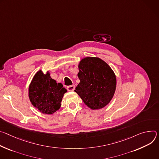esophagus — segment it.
I'll return each instance as SVG.
<instances>
[{
    "instance_id": "obj_1",
    "label": "esophagus",
    "mask_w": 159,
    "mask_h": 159,
    "mask_svg": "<svg viewBox=\"0 0 159 159\" xmlns=\"http://www.w3.org/2000/svg\"><path fill=\"white\" fill-rule=\"evenodd\" d=\"M75 89V85H70V86H69L67 87V90L69 92L74 91Z\"/></svg>"
}]
</instances>
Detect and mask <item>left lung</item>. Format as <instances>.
<instances>
[{"label":"left lung","instance_id":"8db88e82","mask_svg":"<svg viewBox=\"0 0 159 159\" xmlns=\"http://www.w3.org/2000/svg\"><path fill=\"white\" fill-rule=\"evenodd\" d=\"M78 68L80 82L75 92L92 110L106 106L116 89V77L112 69L101 59L93 57L83 59Z\"/></svg>","mask_w":159,"mask_h":159}]
</instances>
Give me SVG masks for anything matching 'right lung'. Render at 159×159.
<instances>
[{
  "instance_id": "1",
  "label": "right lung",
  "mask_w": 159,
  "mask_h": 159,
  "mask_svg": "<svg viewBox=\"0 0 159 159\" xmlns=\"http://www.w3.org/2000/svg\"><path fill=\"white\" fill-rule=\"evenodd\" d=\"M48 71L41 70L34 75L28 89L30 100L33 106L45 114H53L61 107V102L67 90L62 83L51 78Z\"/></svg>"
}]
</instances>
